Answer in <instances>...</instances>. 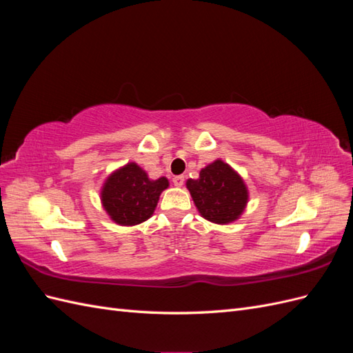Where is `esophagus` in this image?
<instances>
[{"mask_svg": "<svg viewBox=\"0 0 353 353\" xmlns=\"http://www.w3.org/2000/svg\"><path fill=\"white\" fill-rule=\"evenodd\" d=\"M184 181H185V178L183 175H179V176H175L172 179V183H174L175 187H183L184 185Z\"/></svg>", "mask_w": 353, "mask_h": 353, "instance_id": "esophagus-1", "label": "esophagus"}]
</instances>
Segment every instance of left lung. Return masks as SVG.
<instances>
[{
    "instance_id": "1",
    "label": "left lung",
    "mask_w": 353,
    "mask_h": 353,
    "mask_svg": "<svg viewBox=\"0 0 353 353\" xmlns=\"http://www.w3.org/2000/svg\"><path fill=\"white\" fill-rule=\"evenodd\" d=\"M185 187L201 218L218 225L239 221L249 203L243 176L222 159L201 168L199 178L187 179Z\"/></svg>"
}]
</instances>
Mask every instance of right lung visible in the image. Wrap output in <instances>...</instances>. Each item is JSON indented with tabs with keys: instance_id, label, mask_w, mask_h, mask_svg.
Listing matches in <instances>:
<instances>
[{
	"instance_id": "right-lung-1",
	"label": "right lung",
	"mask_w": 353,
	"mask_h": 353,
	"mask_svg": "<svg viewBox=\"0 0 353 353\" xmlns=\"http://www.w3.org/2000/svg\"><path fill=\"white\" fill-rule=\"evenodd\" d=\"M168 187V178L150 179L140 165L128 162L104 179L101 206L117 225L134 227L152 218L160 194Z\"/></svg>"
}]
</instances>
